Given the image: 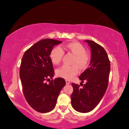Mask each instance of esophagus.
<instances>
[{"label": "esophagus", "mask_w": 129, "mask_h": 129, "mask_svg": "<svg viewBox=\"0 0 129 129\" xmlns=\"http://www.w3.org/2000/svg\"><path fill=\"white\" fill-rule=\"evenodd\" d=\"M66 84H70V81L69 80H66Z\"/></svg>", "instance_id": "esophagus-1"}]
</instances>
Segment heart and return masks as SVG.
<instances>
[{
  "instance_id": "obj_1",
  "label": "heart",
  "mask_w": 129,
  "mask_h": 129,
  "mask_svg": "<svg viewBox=\"0 0 129 129\" xmlns=\"http://www.w3.org/2000/svg\"><path fill=\"white\" fill-rule=\"evenodd\" d=\"M63 51H68L75 55V57L73 62L74 66H62L56 70V74L61 78L71 80L79 72V68L76 65L81 68L85 67L88 63L89 58L86 54L85 47L80 43L73 42L61 47H55L51 51L49 58L53 64L58 65L61 62L64 54Z\"/></svg>"
}]
</instances>
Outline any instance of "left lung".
<instances>
[{
    "mask_svg": "<svg viewBox=\"0 0 129 129\" xmlns=\"http://www.w3.org/2000/svg\"><path fill=\"white\" fill-rule=\"evenodd\" d=\"M85 41L91 49L90 67L79 77L83 85L81 88L72 83L74 90L71 95L72 106L80 113H88L99 103L107 90L110 71V62L105 49L94 41ZM84 80L86 82L83 85L82 82Z\"/></svg>",
    "mask_w": 129,
    "mask_h": 129,
    "instance_id": "8db88e82",
    "label": "left lung"
}]
</instances>
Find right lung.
<instances>
[{
    "instance_id": "obj_1",
    "label": "right lung",
    "mask_w": 129,
    "mask_h": 129,
    "mask_svg": "<svg viewBox=\"0 0 129 129\" xmlns=\"http://www.w3.org/2000/svg\"><path fill=\"white\" fill-rule=\"evenodd\" d=\"M61 42L53 39H42L26 51L22 58L19 75L24 96L30 107L39 113H48L54 109L66 84L62 78L45 82L54 75L49 54L55 45Z\"/></svg>"
}]
</instances>
